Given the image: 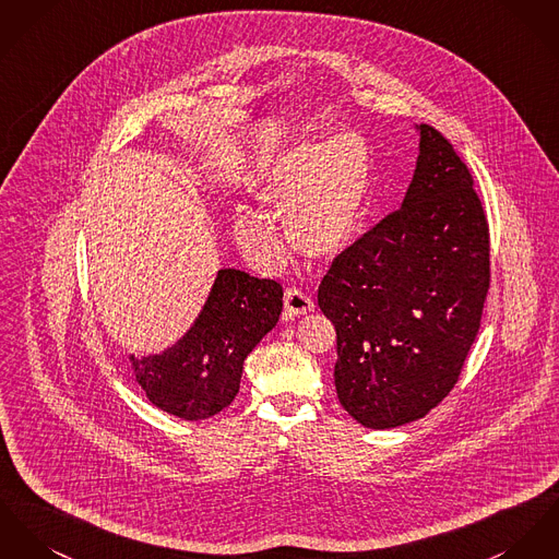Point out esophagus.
<instances>
[{
  "label": "esophagus",
  "instance_id": "34e87169",
  "mask_svg": "<svg viewBox=\"0 0 559 559\" xmlns=\"http://www.w3.org/2000/svg\"><path fill=\"white\" fill-rule=\"evenodd\" d=\"M312 308H314V301H312V298H310L308 294H304V292L296 289V287H289V289L285 292V312H287L289 317L306 314V312H310Z\"/></svg>",
  "mask_w": 559,
  "mask_h": 559
}]
</instances>
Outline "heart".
I'll return each mask as SVG.
<instances>
[{
    "mask_svg": "<svg viewBox=\"0 0 559 559\" xmlns=\"http://www.w3.org/2000/svg\"><path fill=\"white\" fill-rule=\"evenodd\" d=\"M370 185V153L359 135L308 140L261 174L255 195L274 218H285L292 245L306 258L332 259L355 240ZM251 209L234 213L238 242L265 263L283 259L272 218Z\"/></svg>",
    "mask_w": 559,
    "mask_h": 559,
    "instance_id": "b5f03b06",
    "label": "heart"
}]
</instances>
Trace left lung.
I'll list each match as a JSON object with an SVG mask.
<instances>
[{
    "label": "left lung",
    "mask_w": 559,
    "mask_h": 559,
    "mask_svg": "<svg viewBox=\"0 0 559 559\" xmlns=\"http://www.w3.org/2000/svg\"><path fill=\"white\" fill-rule=\"evenodd\" d=\"M402 209L332 259L319 308L336 328L344 411L386 430L421 419L455 386L489 289V225L453 144L419 126Z\"/></svg>",
    "instance_id": "1"
}]
</instances>
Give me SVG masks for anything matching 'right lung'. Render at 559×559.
<instances>
[{
	"label": "right lung",
	"mask_w": 559,
	"mask_h": 559,
	"mask_svg": "<svg viewBox=\"0 0 559 559\" xmlns=\"http://www.w3.org/2000/svg\"><path fill=\"white\" fill-rule=\"evenodd\" d=\"M281 310L283 287L276 281L218 270L195 325L173 348L129 357L138 385L174 417H213L238 395L242 364L276 325Z\"/></svg>",
	"instance_id": "1"
}]
</instances>
